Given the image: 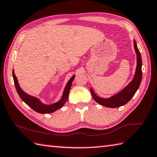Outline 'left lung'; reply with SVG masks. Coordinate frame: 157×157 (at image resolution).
<instances>
[{"instance_id":"8db88e82","label":"left lung","mask_w":157,"mask_h":157,"mask_svg":"<svg viewBox=\"0 0 157 157\" xmlns=\"http://www.w3.org/2000/svg\"><path fill=\"white\" fill-rule=\"evenodd\" d=\"M134 48L137 54V68L134 78L127 87H125L121 92H120L119 93L116 94L109 99H103V98L99 97L94 94L93 90L90 88L91 93L94 100L98 103H99L100 105L107 107H110V108H116V107L122 106L127 103L133 97V95L136 94V91L140 86L141 81H142V61L140 52L137 47L136 41H134Z\"/></svg>"}]
</instances>
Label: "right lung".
Returning a JSON list of instances; mask_svg holds the SVG:
<instances>
[{"instance_id": "right-lung-1", "label": "right lung", "mask_w": 157, "mask_h": 157, "mask_svg": "<svg viewBox=\"0 0 157 157\" xmlns=\"http://www.w3.org/2000/svg\"><path fill=\"white\" fill-rule=\"evenodd\" d=\"M13 78L14 80V84L15 88H16V90L18 94L20 97L24 102H25L28 105L31 107V108L35 110V112L38 113H52L56 111L57 109H60V107H62L64 103H66V101L68 99L69 91L71 86L72 82L73 81V79L75 78V75H73L71 78L68 83H67L66 85V87L64 88L63 94L62 97V99H61L58 102L52 104V105H44L43 104L41 101H40L38 99H36L35 97H33L30 96V95L27 94L26 93H24V92L21 90V88L20 87L19 84H18L17 79L16 76H15L14 71H13Z\"/></svg>"}]
</instances>
